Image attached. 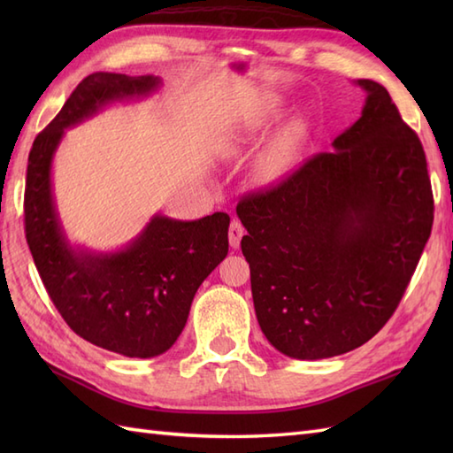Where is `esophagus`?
<instances>
[{
    "label": "esophagus",
    "mask_w": 453,
    "mask_h": 453,
    "mask_svg": "<svg viewBox=\"0 0 453 453\" xmlns=\"http://www.w3.org/2000/svg\"><path fill=\"white\" fill-rule=\"evenodd\" d=\"M229 245H232L234 249H237L239 245H242V239L245 235V227L242 226V221L239 219H232V224H229Z\"/></svg>",
    "instance_id": "obj_1"
}]
</instances>
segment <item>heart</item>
<instances>
[{
	"instance_id": "obj_1",
	"label": "heart",
	"mask_w": 453,
	"mask_h": 453,
	"mask_svg": "<svg viewBox=\"0 0 453 453\" xmlns=\"http://www.w3.org/2000/svg\"><path fill=\"white\" fill-rule=\"evenodd\" d=\"M265 117L251 122V132L258 130L265 124ZM305 136V122L302 119H294L268 142L255 163V175L263 182H274L286 177L292 171L297 159L302 140Z\"/></svg>"
}]
</instances>
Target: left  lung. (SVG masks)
<instances>
[{
	"instance_id": "obj_1",
	"label": "left lung",
	"mask_w": 453,
	"mask_h": 453,
	"mask_svg": "<svg viewBox=\"0 0 453 453\" xmlns=\"http://www.w3.org/2000/svg\"><path fill=\"white\" fill-rule=\"evenodd\" d=\"M354 83L365 103L334 151L237 204L258 325L296 360L350 352L388 323L434 219L418 136L381 83Z\"/></svg>"
}]
</instances>
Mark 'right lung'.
<instances>
[{
  "mask_svg": "<svg viewBox=\"0 0 453 453\" xmlns=\"http://www.w3.org/2000/svg\"><path fill=\"white\" fill-rule=\"evenodd\" d=\"M159 88L156 75H88L36 136L27 167V243L48 296L73 333L128 358H153L175 344L200 284L227 255L229 216L153 214L124 247L95 251L65 235L52 163L65 130L109 104L146 99Z\"/></svg>",
  "mask_w": 453,
  "mask_h": 453,
  "instance_id": "add662e5",
  "label": "right lung"
}]
</instances>
